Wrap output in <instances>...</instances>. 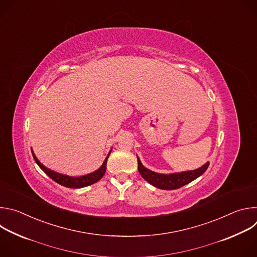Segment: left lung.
Here are the masks:
<instances>
[{"instance_id":"left-lung-1","label":"left lung","mask_w":257,"mask_h":257,"mask_svg":"<svg viewBox=\"0 0 257 257\" xmlns=\"http://www.w3.org/2000/svg\"><path fill=\"white\" fill-rule=\"evenodd\" d=\"M137 162H138V171H139V174L142 176V178L145 181H148L153 186L160 189H164V190H174L188 184V183L192 182L193 180L201 176L209 166V163L207 162L202 167L193 171H186V172L174 173V174H159L143 167L138 157H137Z\"/></svg>"}]
</instances>
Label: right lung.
Instances as JSON below:
<instances>
[{"mask_svg":"<svg viewBox=\"0 0 257 257\" xmlns=\"http://www.w3.org/2000/svg\"><path fill=\"white\" fill-rule=\"evenodd\" d=\"M112 150L109 151L107 157L105 158L104 162L102 163V165L100 166L99 169H97L96 171L90 173V174H87V175H84V176H80V177H71V176H67V175H63V174H60V173H57L55 171H52L50 169H48L47 167H45L39 160L38 158L35 157L33 151H31L32 153V156H33V159L35 161V163L39 165V167L52 179L54 180L55 182H57L58 184L62 185V186H65V187H68V188H82V187H86V186H89L91 184H94V183H96L98 180H100L102 178V176L104 175L105 173V170H106V161H107V158L109 156V154H111Z\"/></svg>","mask_w":257,"mask_h":257,"instance_id":"right-lung-1","label":"right lung"}]
</instances>
